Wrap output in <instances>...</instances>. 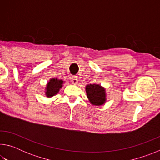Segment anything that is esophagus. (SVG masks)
Wrapping results in <instances>:
<instances>
[{
  "mask_svg": "<svg viewBox=\"0 0 160 160\" xmlns=\"http://www.w3.org/2000/svg\"><path fill=\"white\" fill-rule=\"evenodd\" d=\"M70 80H71V82L73 85H77L78 82V79L76 76H72L71 78H70Z\"/></svg>",
  "mask_w": 160,
  "mask_h": 160,
  "instance_id": "34e87169",
  "label": "esophagus"
}]
</instances>
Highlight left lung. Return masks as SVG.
<instances>
[{
  "label": "left lung",
  "instance_id": "left-lung-1",
  "mask_svg": "<svg viewBox=\"0 0 160 160\" xmlns=\"http://www.w3.org/2000/svg\"><path fill=\"white\" fill-rule=\"evenodd\" d=\"M85 91L89 101L94 106H102L106 103V89L99 84H90L86 85Z\"/></svg>",
  "mask_w": 160,
  "mask_h": 160
}]
</instances>
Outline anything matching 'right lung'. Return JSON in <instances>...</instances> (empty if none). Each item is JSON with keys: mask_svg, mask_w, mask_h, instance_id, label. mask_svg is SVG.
I'll return each instance as SVG.
<instances>
[{"mask_svg": "<svg viewBox=\"0 0 160 160\" xmlns=\"http://www.w3.org/2000/svg\"><path fill=\"white\" fill-rule=\"evenodd\" d=\"M64 81L61 79L52 78L47 83L45 88V95L48 98L55 96L58 93L63 85Z\"/></svg>", "mask_w": 160, "mask_h": 160, "instance_id": "1", "label": "right lung"}]
</instances>
